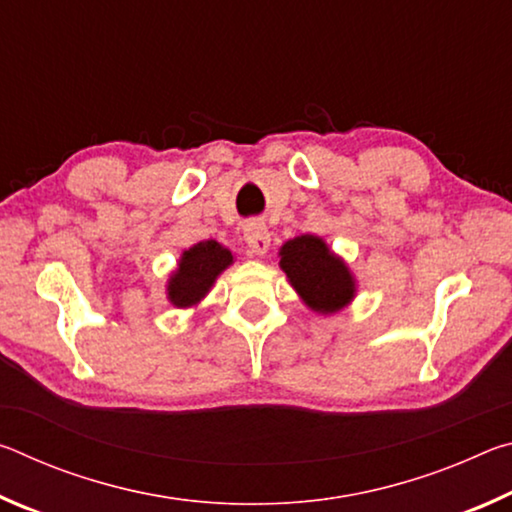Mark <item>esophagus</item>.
I'll list each match as a JSON object with an SVG mask.
<instances>
[{
  "label": "esophagus",
  "instance_id": "obj_1",
  "mask_svg": "<svg viewBox=\"0 0 512 512\" xmlns=\"http://www.w3.org/2000/svg\"><path fill=\"white\" fill-rule=\"evenodd\" d=\"M244 237L248 248L253 250L255 255H264L268 246H271V232H268L262 221H248L244 225Z\"/></svg>",
  "mask_w": 512,
  "mask_h": 512
}]
</instances>
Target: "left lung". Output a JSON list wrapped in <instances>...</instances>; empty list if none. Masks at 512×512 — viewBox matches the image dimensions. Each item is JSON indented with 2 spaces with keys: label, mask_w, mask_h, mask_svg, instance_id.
I'll return each instance as SVG.
<instances>
[{
  "label": "left lung",
  "mask_w": 512,
  "mask_h": 512,
  "mask_svg": "<svg viewBox=\"0 0 512 512\" xmlns=\"http://www.w3.org/2000/svg\"><path fill=\"white\" fill-rule=\"evenodd\" d=\"M280 266L302 300L320 314L339 311L354 296L348 266L329 253L323 239L302 235L287 241L280 250Z\"/></svg>",
  "instance_id": "1"
}]
</instances>
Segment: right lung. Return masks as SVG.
I'll use <instances>...</instances> for the list:
<instances>
[{
  "instance_id": "right-lung-1",
  "label": "right lung",
  "mask_w": 512,
  "mask_h": 512,
  "mask_svg": "<svg viewBox=\"0 0 512 512\" xmlns=\"http://www.w3.org/2000/svg\"><path fill=\"white\" fill-rule=\"evenodd\" d=\"M232 264V253L214 239L185 250L178 271L169 280V300L176 307H192L201 300L223 268Z\"/></svg>"
}]
</instances>
